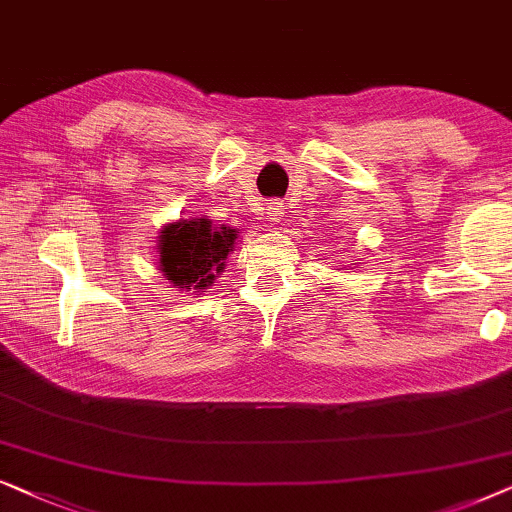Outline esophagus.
I'll list each match as a JSON object with an SVG mask.
<instances>
[{
	"instance_id": "34e87169",
	"label": "esophagus",
	"mask_w": 512,
	"mask_h": 512,
	"mask_svg": "<svg viewBox=\"0 0 512 512\" xmlns=\"http://www.w3.org/2000/svg\"><path fill=\"white\" fill-rule=\"evenodd\" d=\"M283 217V203L281 201H269L267 203V220L269 222H278Z\"/></svg>"
}]
</instances>
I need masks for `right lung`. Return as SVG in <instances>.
Masks as SVG:
<instances>
[{"mask_svg": "<svg viewBox=\"0 0 512 512\" xmlns=\"http://www.w3.org/2000/svg\"><path fill=\"white\" fill-rule=\"evenodd\" d=\"M238 238L236 229L215 227L208 217L177 220L161 229L159 269L163 278L182 290L206 292L224 271V260Z\"/></svg>", "mask_w": 512, "mask_h": 512, "instance_id": "obj_1", "label": "right lung"}]
</instances>
